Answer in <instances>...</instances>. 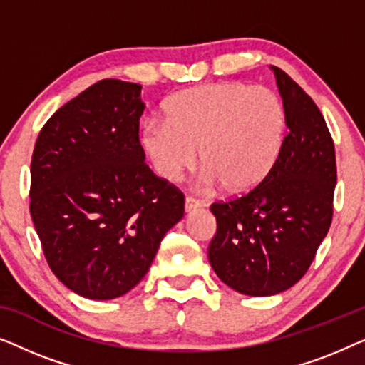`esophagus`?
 Wrapping results in <instances>:
<instances>
[{"mask_svg": "<svg viewBox=\"0 0 365 365\" xmlns=\"http://www.w3.org/2000/svg\"><path fill=\"white\" fill-rule=\"evenodd\" d=\"M202 206H204V204L199 201V199L192 197V196H187L186 201H184V209H186V212H192V211H196V209L202 207Z\"/></svg>", "mask_w": 365, "mask_h": 365, "instance_id": "esophagus-1", "label": "esophagus"}]
</instances>
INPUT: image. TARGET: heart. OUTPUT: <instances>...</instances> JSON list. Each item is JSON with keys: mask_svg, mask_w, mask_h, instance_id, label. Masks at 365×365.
Returning <instances> with one entry per match:
<instances>
[{"mask_svg": "<svg viewBox=\"0 0 365 365\" xmlns=\"http://www.w3.org/2000/svg\"><path fill=\"white\" fill-rule=\"evenodd\" d=\"M164 123L149 121L141 146L159 176L174 181L197 161L207 181L232 196L261 186L279 163L286 111L271 89L239 81L204 84L173 94Z\"/></svg>", "mask_w": 365, "mask_h": 365, "instance_id": "obj_1", "label": "heart"}]
</instances>
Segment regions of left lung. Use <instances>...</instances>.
<instances>
[{
    "label": "left lung",
    "instance_id": "1",
    "mask_svg": "<svg viewBox=\"0 0 365 365\" xmlns=\"http://www.w3.org/2000/svg\"><path fill=\"white\" fill-rule=\"evenodd\" d=\"M286 111L282 154L251 192L211 206L217 231L209 262L224 284L246 296H274L307 272L331 227L336 149L312 98L271 66Z\"/></svg>",
    "mask_w": 365,
    "mask_h": 365
}]
</instances>
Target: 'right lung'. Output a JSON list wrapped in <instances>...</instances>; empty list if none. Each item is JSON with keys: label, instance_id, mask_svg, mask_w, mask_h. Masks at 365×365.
<instances>
[{"label": "right lung", "instance_id": "right-lung-1", "mask_svg": "<svg viewBox=\"0 0 365 365\" xmlns=\"http://www.w3.org/2000/svg\"><path fill=\"white\" fill-rule=\"evenodd\" d=\"M143 111L139 84L103 79L59 108L34 144V229L54 276L83 297L131 291L184 216V194L144 163Z\"/></svg>", "mask_w": 365, "mask_h": 365}]
</instances>
